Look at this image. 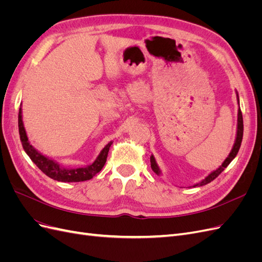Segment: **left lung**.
Listing matches in <instances>:
<instances>
[{
  "instance_id": "1",
  "label": "left lung",
  "mask_w": 262,
  "mask_h": 262,
  "mask_svg": "<svg viewBox=\"0 0 262 262\" xmlns=\"http://www.w3.org/2000/svg\"><path fill=\"white\" fill-rule=\"evenodd\" d=\"M236 95H237V102H238L239 105V97H238V93L236 92ZM243 133H244V123H243V115H242V112H241V108H238V115H237V131H236V139H235V142H234V145H233V148L231 150V153L228 154V156L225 158V161L222 163V165L220 166L219 168H216L215 170H213L212 172H210L209 175L205 177L204 179H202L200 182H198V184L193 185V187H200V186H204V185H208L209 182H211L212 180L215 179L220 173L223 171L227 166L229 165V163H231L234 158L236 157L237 153H238L239 150V147H241V144H242V140H243ZM150 167H152L153 171L156 173V175L160 176L162 171L160 169V167H158V165L155 161V157L153 155H150Z\"/></svg>"
}]
</instances>
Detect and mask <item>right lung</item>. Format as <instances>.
<instances>
[{
	"label": "right lung",
	"mask_w": 262,
	"mask_h": 262,
	"mask_svg": "<svg viewBox=\"0 0 262 262\" xmlns=\"http://www.w3.org/2000/svg\"><path fill=\"white\" fill-rule=\"evenodd\" d=\"M18 130L21 145L26 154L30 157V160L33 161L37 165V167L43 173H46L47 176L62 182H78L92 179L97 172H99L102 169V167H104V165L107 161L109 148L113 144V141L109 142V143L100 150L99 155L92 164L80 168H66L61 166L57 161H54L52 158H49L48 156L38 152V150L29 143L26 130L24 128L21 107L19 108L18 113Z\"/></svg>",
	"instance_id": "right-lung-1"
}]
</instances>
